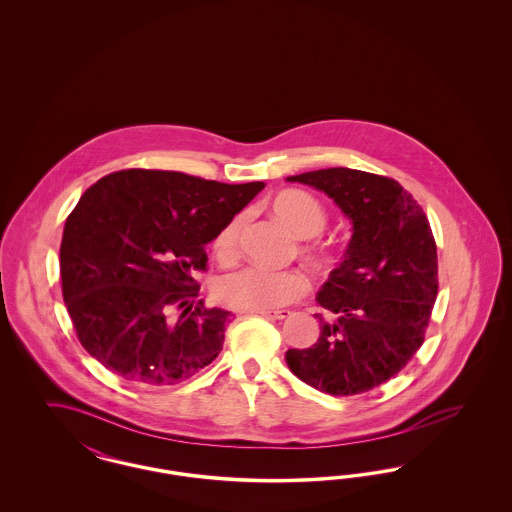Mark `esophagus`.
Listing matches in <instances>:
<instances>
[{"mask_svg":"<svg viewBox=\"0 0 512 512\" xmlns=\"http://www.w3.org/2000/svg\"><path fill=\"white\" fill-rule=\"evenodd\" d=\"M257 315H261V317L265 318H272V320H280V318L290 317V315H292V311H288V309H280V311L267 309V311H257Z\"/></svg>","mask_w":512,"mask_h":512,"instance_id":"esophagus-1","label":"esophagus"}]
</instances>
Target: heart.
I'll use <instances>...</instances> for the list:
<instances>
[{"label":"heart","mask_w":512,"mask_h":512,"mask_svg":"<svg viewBox=\"0 0 512 512\" xmlns=\"http://www.w3.org/2000/svg\"><path fill=\"white\" fill-rule=\"evenodd\" d=\"M272 213L282 220L297 238H313L326 228L328 213L315 195L303 190H284L272 199ZM245 215L228 220L213 240L215 255L222 263H232L240 255ZM301 253L317 267L332 261L328 247L301 244ZM309 290V280L301 270H268L247 267L232 272L217 282L220 303L242 311H267L288 305Z\"/></svg>","instance_id":"b5f03b06"}]
</instances>
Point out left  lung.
I'll list each match as a JSON object with an SVG mask.
<instances>
[{
    "mask_svg": "<svg viewBox=\"0 0 512 512\" xmlns=\"http://www.w3.org/2000/svg\"><path fill=\"white\" fill-rule=\"evenodd\" d=\"M330 195L353 222L340 267L317 301L320 336L286 353L293 374L330 395H359L401 372L420 349L438 297V251L413 195L380 174L322 169L290 176Z\"/></svg>",
    "mask_w": 512,
    "mask_h": 512,
    "instance_id": "obj_1",
    "label": "left lung"
}]
</instances>
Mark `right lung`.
<instances>
[{"mask_svg": "<svg viewBox=\"0 0 512 512\" xmlns=\"http://www.w3.org/2000/svg\"><path fill=\"white\" fill-rule=\"evenodd\" d=\"M265 188L124 169L90 186L61 240L63 299L82 347L128 382L171 386L211 365L230 313L205 307V245Z\"/></svg>", "mask_w": 512, "mask_h": 512, "instance_id": "right-lung-1", "label": "right lung"}]
</instances>
